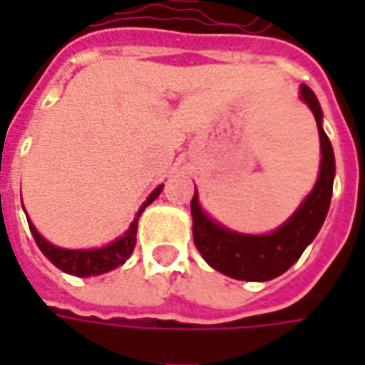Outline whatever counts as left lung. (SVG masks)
<instances>
[{"mask_svg":"<svg viewBox=\"0 0 365 365\" xmlns=\"http://www.w3.org/2000/svg\"><path fill=\"white\" fill-rule=\"evenodd\" d=\"M301 99L311 107L321 138V173L315 189L304 199L299 211L287 223L268 235H244L223 230L207 217L199 207L197 192L190 201L192 215V240L209 266L225 276L250 282H264L284 274L301 258L304 247L315 240L323 221L327 217L333 192L335 158L327 133L321 128L323 111L315 93L307 85L301 87Z\"/></svg>","mask_w":365,"mask_h":365,"instance_id":"left-lung-1","label":"left lung"}]
</instances>
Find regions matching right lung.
Listing matches in <instances>:
<instances>
[{
	"label": "right lung",
	"mask_w": 365,
	"mask_h": 365,
	"mask_svg": "<svg viewBox=\"0 0 365 365\" xmlns=\"http://www.w3.org/2000/svg\"><path fill=\"white\" fill-rule=\"evenodd\" d=\"M160 190L162 187H158L148 197L146 203L142 205L140 211L135 213L130 230L123 233L120 240H115L113 244L106 245V247H99V250H63V247H56V245L48 244L40 233L36 232V227L30 221H28V225H30V232L34 235L38 247L42 250V254L63 272L73 274V276H95V274L109 272V270L121 266L132 256L133 245H135V233H138V219L148 205L160 195Z\"/></svg>",
	"instance_id": "right-lung-1"
}]
</instances>
